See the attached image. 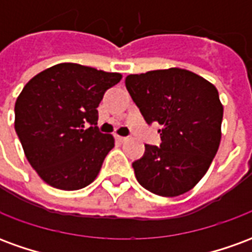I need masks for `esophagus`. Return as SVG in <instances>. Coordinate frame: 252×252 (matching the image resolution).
Returning a JSON list of instances; mask_svg holds the SVG:
<instances>
[{"label": "esophagus", "instance_id": "obj_1", "mask_svg": "<svg viewBox=\"0 0 252 252\" xmlns=\"http://www.w3.org/2000/svg\"><path fill=\"white\" fill-rule=\"evenodd\" d=\"M116 139H117V140H119V142H120V143H124V142H126V140H128V137H126V136H119V135L116 136Z\"/></svg>", "mask_w": 252, "mask_h": 252}]
</instances>
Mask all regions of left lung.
<instances>
[{"mask_svg":"<svg viewBox=\"0 0 252 252\" xmlns=\"http://www.w3.org/2000/svg\"><path fill=\"white\" fill-rule=\"evenodd\" d=\"M126 85L148 124L162 126L160 147L146 144L144 157L132 163L137 182L162 197L189 191L220 146L222 104L217 89L178 67L131 74Z\"/></svg>","mask_w":252,"mask_h":252,"instance_id":"8db88e82","label":"left lung"}]
</instances>
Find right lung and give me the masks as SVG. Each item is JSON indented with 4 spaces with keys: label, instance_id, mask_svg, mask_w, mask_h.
<instances>
[{
    "label": "right lung",
    "instance_id": "right-lung-1",
    "mask_svg": "<svg viewBox=\"0 0 252 252\" xmlns=\"http://www.w3.org/2000/svg\"><path fill=\"white\" fill-rule=\"evenodd\" d=\"M77 63H59L30 79L14 105V129L30 164L46 184L78 190L98 175L115 137L97 128L104 93L121 81ZM93 127L86 128V123Z\"/></svg>",
    "mask_w": 252,
    "mask_h": 252
}]
</instances>
